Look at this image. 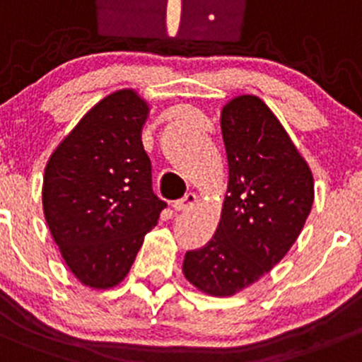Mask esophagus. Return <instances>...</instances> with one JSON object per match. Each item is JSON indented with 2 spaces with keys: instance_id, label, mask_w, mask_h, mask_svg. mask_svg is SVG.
I'll return each mask as SVG.
<instances>
[{
  "instance_id": "esophagus-1",
  "label": "esophagus",
  "mask_w": 362,
  "mask_h": 362,
  "mask_svg": "<svg viewBox=\"0 0 362 362\" xmlns=\"http://www.w3.org/2000/svg\"><path fill=\"white\" fill-rule=\"evenodd\" d=\"M196 203V194L194 192H187V194L184 196V198L177 199V202H173V209L177 210V212H184V210H189L192 205Z\"/></svg>"
}]
</instances>
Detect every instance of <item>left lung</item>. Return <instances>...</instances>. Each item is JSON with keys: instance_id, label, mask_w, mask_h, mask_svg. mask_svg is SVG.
I'll use <instances>...</instances> for the list:
<instances>
[{"instance_id": "8db88e82", "label": "left lung", "mask_w": 362, "mask_h": 362, "mask_svg": "<svg viewBox=\"0 0 362 362\" xmlns=\"http://www.w3.org/2000/svg\"><path fill=\"white\" fill-rule=\"evenodd\" d=\"M228 194L214 237L185 252L184 274L196 288L228 297L258 281L299 237L311 205L313 175L283 125L255 95L221 113Z\"/></svg>"}]
</instances>
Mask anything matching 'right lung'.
<instances>
[{
	"label": "right lung",
	"mask_w": 362,
	"mask_h": 362,
	"mask_svg": "<svg viewBox=\"0 0 362 362\" xmlns=\"http://www.w3.org/2000/svg\"><path fill=\"white\" fill-rule=\"evenodd\" d=\"M148 106L132 90L100 100L45 168L44 212L74 276L111 288L127 276L143 237L166 209L152 189L141 143Z\"/></svg>",
	"instance_id": "1"
}]
</instances>
